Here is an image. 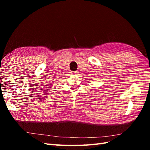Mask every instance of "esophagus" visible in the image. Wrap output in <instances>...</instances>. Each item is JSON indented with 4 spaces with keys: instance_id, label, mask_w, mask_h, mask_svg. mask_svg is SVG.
Segmentation results:
<instances>
[{
    "instance_id": "1",
    "label": "esophagus",
    "mask_w": 150,
    "mask_h": 150,
    "mask_svg": "<svg viewBox=\"0 0 150 150\" xmlns=\"http://www.w3.org/2000/svg\"><path fill=\"white\" fill-rule=\"evenodd\" d=\"M78 73V71H74V72H72V74H77Z\"/></svg>"
}]
</instances>
